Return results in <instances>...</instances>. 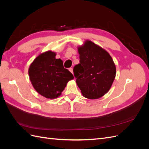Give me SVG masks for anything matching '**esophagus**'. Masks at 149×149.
<instances>
[{"label":"esophagus","instance_id":"obj_1","mask_svg":"<svg viewBox=\"0 0 149 149\" xmlns=\"http://www.w3.org/2000/svg\"><path fill=\"white\" fill-rule=\"evenodd\" d=\"M69 71L71 72V73H73V68H69Z\"/></svg>","mask_w":149,"mask_h":149}]
</instances>
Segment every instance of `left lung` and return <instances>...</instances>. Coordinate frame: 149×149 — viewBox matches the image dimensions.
Returning <instances> with one entry per match:
<instances>
[{"label":"left lung","mask_w":149,"mask_h":149,"mask_svg":"<svg viewBox=\"0 0 149 149\" xmlns=\"http://www.w3.org/2000/svg\"><path fill=\"white\" fill-rule=\"evenodd\" d=\"M79 63L73 69L76 83L84 97L96 100L111 87L116 74L112 57L104 49L90 40L78 48Z\"/></svg>","instance_id":"left-lung-1"}]
</instances>
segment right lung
<instances>
[{
	"label": "right lung",
	"instance_id": "right-lung-1",
	"mask_svg": "<svg viewBox=\"0 0 149 149\" xmlns=\"http://www.w3.org/2000/svg\"><path fill=\"white\" fill-rule=\"evenodd\" d=\"M56 53L47 51L35 58L29 68L31 84L40 95L48 99L59 97L69 81L74 78L63 61L56 59Z\"/></svg>",
	"mask_w": 149,
	"mask_h": 149
}]
</instances>
